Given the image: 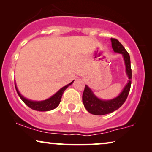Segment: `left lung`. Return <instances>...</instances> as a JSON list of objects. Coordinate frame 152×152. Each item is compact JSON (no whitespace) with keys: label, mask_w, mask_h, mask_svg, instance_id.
I'll return each mask as SVG.
<instances>
[{"label":"left lung","mask_w":152,"mask_h":152,"mask_svg":"<svg viewBox=\"0 0 152 152\" xmlns=\"http://www.w3.org/2000/svg\"><path fill=\"white\" fill-rule=\"evenodd\" d=\"M111 40L113 51L122 54L123 56L124 62H125L126 72L129 80L119 96L111 100L107 101L101 100L95 97L91 89L86 85H85L84 93L82 95V102L87 111L93 115H105V114L112 113L119 109L127 98L130 91L131 84H132L131 80L132 77V68H131L130 56L123 45L119 42V41L114 38H111Z\"/></svg>","instance_id":"obj_1"}]
</instances>
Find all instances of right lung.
<instances>
[{
	"instance_id": "right-lung-1",
	"label": "right lung",
	"mask_w": 152,
	"mask_h": 152,
	"mask_svg": "<svg viewBox=\"0 0 152 152\" xmlns=\"http://www.w3.org/2000/svg\"><path fill=\"white\" fill-rule=\"evenodd\" d=\"M73 81L70 83L69 84L66 85V86H64L63 88H61L60 90L58 91L57 93H56L53 96H52L50 98L45 99L44 101H41V102H34V101H31L29 99L25 98L24 97H23L20 94V93L18 92L17 88H16V83L15 84V88L17 92L18 96L20 97V99H22L23 102L26 104L32 109L33 110H36V111H50L55 109L56 107H58V105L59 104L60 102H61V98L62 97V95L64 92V91L68 88V86H70V84H72Z\"/></svg>"
}]
</instances>
